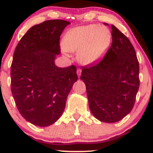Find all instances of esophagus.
I'll return each instance as SVG.
<instances>
[{
	"label": "esophagus",
	"mask_w": 153,
	"mask_h": 153,
	"mask_svg": "<svg viewBox=\"0 0 153 153\" xmlns=\"http://www.w3.org/2000/svg\"><path fill=\"white\" fill-rule=\"evenodd\" d=\"M81 69H80V68L77 70V74L78 75V78L80 76V75H81Z\"/></svg>",
	"instance_id": "1"
}]
</instances>
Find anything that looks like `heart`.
Returning <instances> with one entry per match:
<instances>
[{"label":"heart","mask_w":153,"mask_h":153,"mask_svg":"<svg viewBox=\"0 0 153 153\" xmlns=\"http://www.w3.org/2000/svg\"><path fill=\"white\" fill-rule=\"evenodd\" d=\"M111 33L106 26L89 24L70 29L62 40V51L78 53V62L84 66L98 62L110 46Z\"/></svg>","instance_id":"1"}]
</instances>
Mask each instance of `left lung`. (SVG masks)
I'll return each instance as SVG.
<instances>
[{"label":"left lung","mask_w":153,"mask_h":153,"mask_svg":"<svg viewBox=\"0 0 153 153\" xmlns=\"http://www.w3.org/2000/svg\"><path fill=\"white\" fill-rule=\"evenodd\" d=\"M111 27L112 44L106 55L96 65L82 68L80 76L91 113L106 123L119 122L131 111L140 86L134 47L116 26Z\"/></svg>","instance_id":"obj_1"}]
</instances>
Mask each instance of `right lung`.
Listing matches in <instances>:
<instances>
[{"mask_svg":"<svg viewBox=\"0 0 153 153\" xmlns=\"http://www.w3.org/2000/svg\"><path fill=\"white\" fill-rule=\"evenodd\" d=\"M71 23L48 20L30 28L19 41L10 67L11 92L21 115L45 127L62 114L66 100L78 80L76 68H59V36Z\"/></svg>","mask_w":153,"mask_h":153,"instance_id":"right-lung-1","label":"right lung"}]
</instances>
